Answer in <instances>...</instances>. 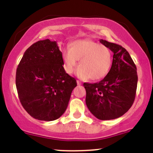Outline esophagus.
Returning <instances> with one entry per match:
<instances>
[{
	"mask_svg": "<svg viewBox=\"0 0 153 153\" xmlns=\"http://www.w3.org/2000/svg\"><path fill=\"white\" fill-rule=\"evenodd\" d=\"M77 84H78V85H82V82L81 81H80V80H77Z\"/></svg>",
	"mask_w": 153,
	"mask_h": 153,
	"instance_id": "esophagus-1",
	"label": "esophagus"
}]
</instances>
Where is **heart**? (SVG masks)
<instances>
[{
	"label": "heart",
	"instance_id": "1",
	"mask_svg": "<svg viewBox=\"0 0 153 153\" xmlns=\"http://www.w3.org/2000/svg\"><path fill=\"white\" fill-rule=\"evenodd\" d=\"M63 68L68 74L74 71L80 60L76 75L82 79L99 80L106 77L112 65L111 51L90 39L73 41L62 51Z\"/></svg>",
	"mask_w": 153,
	"mask_h": 153
}]
</instances>
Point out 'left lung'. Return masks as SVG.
I'll return each instance as SVG.
<instances>
[{"instance_id":"left-lung-1","label":"left lung","mask_w":153,"mask_h":153,"mask_svg":"<svg viewBox=\"0 0 153 153\" xmlns=\"http://www.w3.org/2000/svg\"><path fill=\"white\" fill-rule=\"evenodd\" d=\"M100 42L114 53L111 68L99 82H84L85 103L93 115L101 120L122 117L134 103L137 86V68L124 47L103 39Z\"/></svg>"}]
</instances>
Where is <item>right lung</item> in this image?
<instances>
[{"mask_svg":"<svg viewBox=\"0 0 153 153\" xmlns=\"http://www.w3.org/2000/svg\"><path fill=\"white\" fill-rule=\"evenodd\" d=\"M62 52L55 41L36 42L24 52L16 75L22 106L33 118L54 121L65 111L76 80L63 68Z\"/></svg>","mask_w":153,"mask_h":153,"instance_id":"right-lung-1","label":"right lung"}]
</instances>
